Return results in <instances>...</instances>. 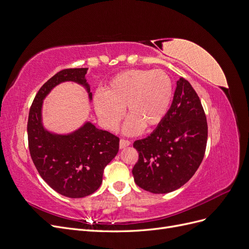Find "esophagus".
Returning <instances> with one entry per match:
<instances>
[{
  "instance_id": "obj_1",
  "label": "esophagus",
  "mask_w": 249,
  "mask_h": 249,
  "mask_svg": "<svg viewBox=\"0 0 249 249\" xmlns=\"http://www.w3.org/2000/svg\"><path fill=\"white\" fill-rule=\"evenodd\" d=\"M131 144V142L129 140H125V139H122L119 141V148H124L126 146H129Z\"/></svg>"
}]
</instances>
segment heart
Here are the masks:
<instances>
[{
  "mask_svg": "<svg viewBox=\"0 0 249 249\" xmlns=\"http://www.w3.org/2000/svg\"><path fill=\"white\" fill-rule=\"evenodd\" d=\"M172 99V82L161 70H129L115 74L104 93L94 95L93 104L102 124L115 131L124 117H129L124 133L134 135L142 127L150 130L162 123Z\"/></svg>",
  "mask_w": 249,
  "mask_h": 249,
  "instance_id": "heart-1",
  "label": "heart"
}]
</instances>
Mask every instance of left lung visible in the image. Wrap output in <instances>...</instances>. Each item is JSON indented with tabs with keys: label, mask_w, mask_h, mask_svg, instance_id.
Here are the masks:
<instances>
[{
	"label": "left lung",
	"mask_w": 249,
	"mask_h": 249,
	"mask_svg": "<svg viewBox=\"0 0 249 249\" xmlns=\"http://www.w3.org/2000/svg\"><path fill=\"white\" fill-rule=\"evenodd\" d=\"M207 139V118L199 97L180 78L162 123L149 136L134 142L139 154L132 170L135 183L156 194L178 189L198 169Z\"/></svg>",
	"instance_id": "obj_1"
}]
</instances>
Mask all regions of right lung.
I'll return each instance as SVG.
<instances>
[{
    "label": "right lung",
    "instance_id": "right-lung-1",
    "mask_svg": "<svg viewBox=\"0 0 249 249\" xmlns=\"http://www.w3.org/2000/svg\"><path fill=\"white\" fill-rule=\"evenodd\" d=\"M87 71L69 69L57 72L37 92L28 118L29 149L37 171L52 189L71 198L85 197L99 189L104 169L119 148L118 137L90 122L67 134L49 131L43 124V100L61 83L74 82L83 86L91 102Z\"/></svg>",
    "mask_w": 249,
    "mask_h": 249
}]
</instances>
